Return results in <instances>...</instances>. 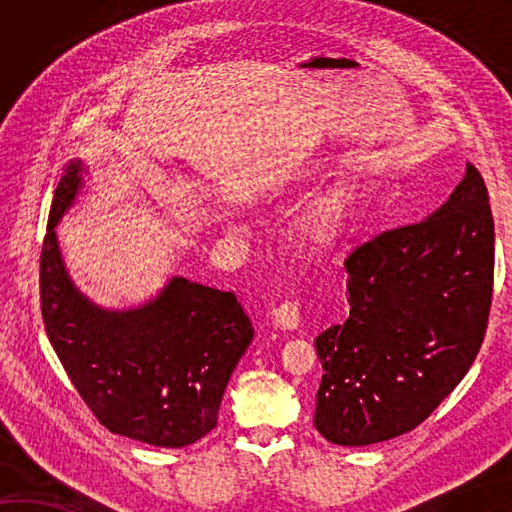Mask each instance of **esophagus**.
I'll return each mask as SVG.
<instances>
[{
	"label": "esophagus",
	"mask_w": 512,
	"mask_h": 512,
	"mask_svg": "<svg viewBox=\"0 0 512 512\" xmlns=\"http://www.w3.org/2000/svg\"><path fill=\"white\" fill-rule=\"evenodd\" d=\"M273 319L279 328L295 330L301 323V312H299V301L297 299H286L281 301L279 306L273 310Z\"/></svg>",
	"instance_id": "1"
}]
</instances>
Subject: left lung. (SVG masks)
I'll return each mask as SVG.
<instances>
[{"mask_svg":"<svg viewBox=\"0 0 512 512\" xmlns=\"http://www.w3.org/2000/svg\"><path fill=\"white\" fill-rule=\"evenodd\" d=\"M350 317L317 336L314 427L365 447L413 431L480 352L493 301L495 224L482 173L427 220L389 228L345 259Z\"/></svg>","mask_w":512,"mask_h":512,"instance_id":"1","label":"left lung"}]
</instances>
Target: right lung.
Returning a JSON list of instances; mask_svg holds the SVG:
<instances>
[{
	"label": "right lung",
	"instance_id": "right-lung-1",
	"mask_svg": "<svg viewBox=\"0 0 512 512\" xmlns=\"http://www.w3.org/2000/svg\"><path fill=\"white\" fill-rule=\"evenodd\" d=\"M81 160L65 167L41 246L46 334L72 385L103 427L180 449L215 429L228 378L253 341L233 292L173 277L134 310H103L74 288L59 253L63 213L81 187Z\"/></svg>",
	"mask_w": 512,
	"mask_h": 512
}]
</instances>
